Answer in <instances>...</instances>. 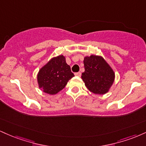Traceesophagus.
I'll use <instances>...</instances> for the list:
<instances>
[{"mask_svg": "<svg viewBox=\"0 0 146 146\" xmlns=\"http://www.w3.org/2000/svg\"><path fill=\"white\" fill-rule=\"evenodd\" d=\"M81 73H80V72H78V73H75V76H78V77H80L81 76Z\"/></svg>", "mask_w": 146, "mask_h": 146, "instance_id": "obj_1", "label": "esophagus"}]
</instances>
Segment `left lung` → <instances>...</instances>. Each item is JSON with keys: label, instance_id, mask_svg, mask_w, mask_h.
<instances>
[{"label": "left lung", "instance_id": "1", "mask_svg": "<svg viewBox=\"0 0 146 146\" xmlns=\"http://www.w3.org/2000/svg\"><path fill=\"white\" fill-rule=\"evenodd\" d=\"M85 71L82 79L86 88L92 93L104 95L109 91L115 81V72L101 56L84 57Z\"/></svg>", "mask_w": 146, "mask_h": 146}]
</instances>
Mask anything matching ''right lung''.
<instances>
[{
	"label": "right lung",
	"instance_id": "1",
	"mask_svg": "<svg viewBox=\"0 0 146 146\" xmlns=\"http://www.w3.org/2000/svg\"><path fill=\"white\" fill-rule=\"evenodd\" d=\"M74 77L71 67L62 55L52 58L38 71L37 82L39 88L47 94L56 95Z\"/></svg>",
	"mask_w": 146,
	"mask_h": 146
}]
</instances>
